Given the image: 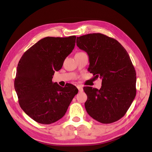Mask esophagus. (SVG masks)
<instances>
[{
	"label": "esophagus",
	"mask_w": 152,
	"mask_h": 152,
	"mask_svg": "<svg viewBox=\"0 0 152 152\" xmlns=\"http://www.w3.org/2000/svg\"><path fill=\"white\" fill-rule=\"evenodd\" d=\"M77 89H78V90H79V92H82V91H83V87H82V86L78 85L77 86Z\"/></svg>",
	"instance_id": "obj_1"
}]
</instances>
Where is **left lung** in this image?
<instances>
[{
	"label": "left lung",
	"instance_id": "obj_1",
	"mask_svg": "<svg viewBox=\"0 0 152 152\" xmlns=\"http://www.w3.org/2000/svg\"><path fill=\"white\" fill-rule=\"evenodd\" d=\"M77 45L88 54V71L102 79L100 89L84 87L87 113L103 124L118 121L136 94V73L127 50L117 40L99 33L77 37Z\"/></svg>",
	"mask_w": 152,
	"mask_h": 152
}]
</instances>
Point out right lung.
I'll return each mask as SVG.
<instances>
[{
  "label": "right lung",
  "instance_id": "obj_1",
  "mask_svg": "<svg viewBox=\"0 0 152 152\" xmlns=\"http://www.w3.org/2000/svg\"><path fill=\"white\" fill-rule=\"evenodd\" d=\"M76 37L42 39L21 56L17 66L15 89L21 109L37 122L50 124L61 118L78 93L68 84L64 87L52 79L61 68L75 45Z\"/></svg>",
  "mask_w": 152,
  "mask_h": 152
}]
</instances>
